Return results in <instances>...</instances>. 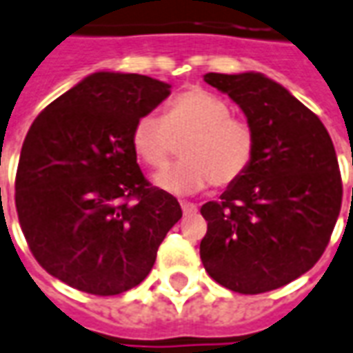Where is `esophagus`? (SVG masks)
Instances as JSON below:
<instances>
[{"instance_id": "1", "label": "esophagus", "mask_w": 353, "mask_h": 353, "mask_svg": "<svg viewBox=\"0 0 353 353\" xmlns=\"http://www.w3.org/2000/svg\"><path fill=\"white\" fill-rule=\"evenodd\" d=\"M181 210H183L185 215H194L198 211V205L192 202H187V200H181Z\"/></svg>"}]
</instances>
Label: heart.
<instances>
[{
	"label": "heart",
	"instance_id": "1",
	"mask_svg": "<svg viewBox=\"0 0 353 353\" xmlns=\"http://www.w3.org/2000/svg\"><path fill=\"white\" fill-rule=\"evenodd\" d=\"M183 140L185 161L155 177L161 189L176 194L194 192L208 185L228 187L239 181L256 155V130L221 97L192 88L176 95L164 117L145 114L130 130V145L138 159L155 170L164 168Z\"/></svg>",
	"mask_w": 353,
	"mask_h": 353
}]
</instances>
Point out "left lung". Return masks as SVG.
<instances>
[{
    "mask_svg": "<svg viewBox=\"0 0 353 353\" xmlns=\"http://www.w3.org/2000/svg\"><path fill=\"white\" fill-rule=\"evenodd\" d=\"M203 80L239 104L258 142L249 172L200 210L208 221L203 268L239 294L281 288L320 260L341 213L343 179L330 132L260 72H208Z\"/></svg>",
    "mask_w": 353,
    "mask_h": 353,
    "instance_id": "8db88e82",
    "label": "left lung"
}]
</instances>
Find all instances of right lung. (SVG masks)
<instances>
[{"instance_id":"right-lung-1","label":"right lung","mask_w":353,"mask_h":353,"mask_svg":"<svg viewBox=\"0 0 353 353\" xmlns=\"http://www.w3.org/2000/svg\"><path fill=\"white\" fill-rule=\"evenodd\" d=\"M170 95L155 78L95 72L31 123L14 202L31 254L61 283L117 296L150 275L181 205L143 177L130 130Z\"/></svg>"}]
</instances>
